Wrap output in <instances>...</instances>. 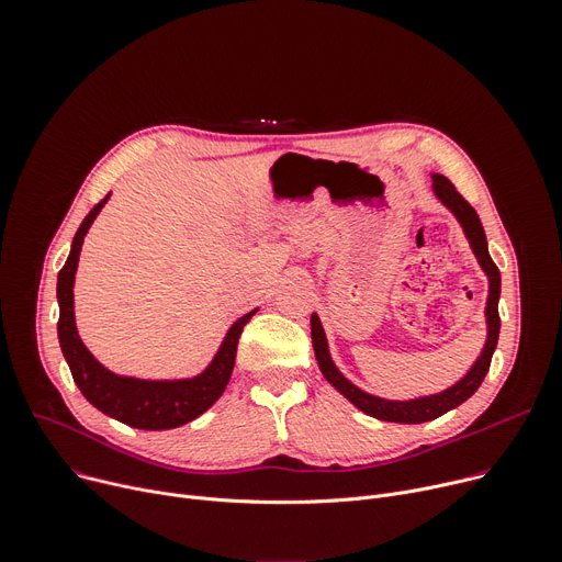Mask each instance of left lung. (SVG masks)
I'll list each match as a JSON object with an SVG mask.
<instances>
[{"instance_id":"8db88e82","label":"left lung","mask_w":562,"mask_h":562,"mask_svg":"<svg viewBox=\"0 0 562 562\" xmlns=\"http://www.w3.org/2000/svg\"><path fill=\"white\" fill-rule=\"evenodd\" d=\"M432 193L435 198L447 206V210L456 216V221L460 223L467 241L474 250L479 266L483 269V273L487 276L490 282V291H487V303H485V323H487V337H485V346L481 350V356L476 358V362L471 364V369L458 380L453 382L451 387L441 390L437 394H428V396H417V398H405V401H394V398H382V396H373L364 390H360L337 369L330 348H328V337L326 330L321 326V318L314 312L310 323H312V346H314V356L318 362V369L326 378L330 385L344 396L348 398L358 409H362L364 415L375 417L380 422H392V424H424V422H432L441 415H447L449 409L458 407L460 403H464L471 394H474L481 382L490 369L494 348L498 341V328H501V318H498V296H501V273L496 269V263L490 257L487 250V239H485V229L481 225L479 214L458 191L456 187L447 180L445 175L432 172Z\"/></svg>"}]
</instances>
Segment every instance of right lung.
I'll use <instances>...</instances> for the list:
<instances>
[{"label":"right lung","mask_w":562,"mask_h":562,"mask_svg":"<svg viewBox=\"0 0 562 562\" xmlns=\"http://www.w3.org/2000/svg\"><path fill=\"white\" fill-rule=\"evenodd\" d=\"M111 193L98 202L88 216L81 221L66 266L58 271L56 299H58V344H61L64 358L70 367V373L77 382L79 392L86 401L95 405L106 417L123 422L140 430H168L184 426L198 419L202 412L210 409L221 394L225 392L234 360L236 344L244 333L246 323L255 316L257 310L236 318L225 333L216 356L198 375L172 378V380H147L134 375H121L109 371L102 362L95 360L91 350L86 348L77 333L75 323V273L79 263V252L83 246V236L91 229L93 221L102 212V206Z\"/></svg>","instance_id":"1"}]
</instances>
